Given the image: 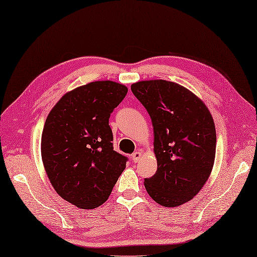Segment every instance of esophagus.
<instances>
[{"instance_id": "34e87169", "label": "esophagus", "mask_w": 257, "mask_h": 257, "mask_svg": "<svg viewBox=\"0 0 257 257\" xmlns=\"http://www.w3.org/2000/svg\"><path fill=\"white\" fill-rule=\"evenodd\" d=\"M141 158H142V152L136 151L132 154V160H133L134 163H138V162L141 160Z\"/></svg>"}]
</instances>
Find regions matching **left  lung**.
<instances>
[{
	"label": "left lung",
	"mask_w": 257,
	"mask_h": 257,
	"mask_svg": "<svg viewBox=\"0 0 257 257\" xmlns=\"http://www.w3.org/2000/svg\"><path fill=\"white\" fill-rule=\"evenodd\" d=\"M135 97L150 114L158 171L144 180L149 195L165 207L192 200L211 174L216 150L215 125L200 98L176 83H134Z\"/></svg>",
	"instance_id": "1"
}]
</instances>
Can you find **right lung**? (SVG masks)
Instances as JSON below:
<instances>
[{
    "label": "right lung",
    "mask_w": 257,
    "mask_h": 257,
    "mask_svg": "<svg viewBox=\"0 0 257 257\" xmlns=\"http://www.w3.org/2000/svg\"><path fill=\"white\" fill-rule=\"evenodd\" d=\"M127 93L112 81L66 93L46 118L41 141L44 169L62 198L83 209L105 202L126 165L114 151L108 118Z\"/></svg>",
    "instance_id": "1"
}]
</instances>
